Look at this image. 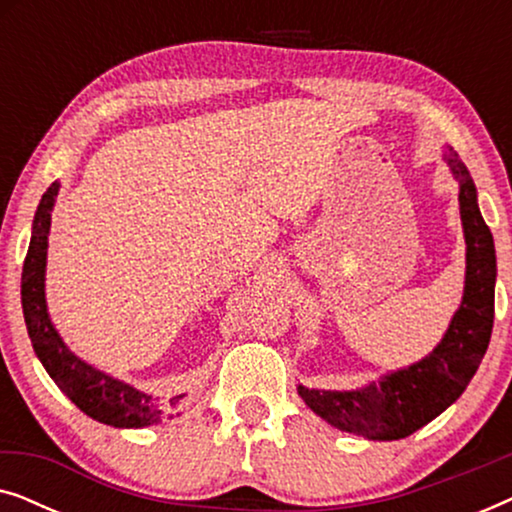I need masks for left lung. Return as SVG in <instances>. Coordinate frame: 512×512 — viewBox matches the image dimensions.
Wrapping results in <instances>:
<instances>
[{
	"label": "left lung",
	"instance_id": "8db88e82",
	"mask_svg": "<svg viewBox=\"0 0 512 512\" xmlns=\"http://www.w3.org/2000/svg\"><path fill=\"white\" fill-rule=\"evenodd\" d=\"M445 160L459 181V212L466 237V284L443 340L422 361L352 391L307 389L298 394L314 415L335 429L368 440H398L436 419L464 394L487 352L494 326L496 251L478 207L471 172L450 146Z\"/></svg>",
	"mask_w": 512,
	"mask_h": 512
}]
</instances>
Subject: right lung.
<instances>
[{
  "label": "right lung",
  "mask_w": 512,
  "mask_h": 512,
  "mask_svg": "<svg viewBox=\"0 0 512 512\" xmlns=\"http://www.w3.org/2000/svg\"><path fill=\"white\" fill-rule=\"evenodd\" d=\"M58 191L60 184L53 181L48 191L41 195L37 214H34L32 221V240L23 263V279H20V300H23L25 324L34 352L44 363L46 373L53 377V382L88 417L102 424L116 426V429H142V426L158 424L163 419V410L174 408L184 394L158 405L153 396L88 366L86 361L69 352V347L62 342L60 333L55 331L53 321L48 317L44 289L46 249L48 230H51V212Z\"/></svg>",
  "instance_id": "1"
}]
</instances>
